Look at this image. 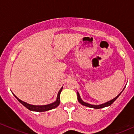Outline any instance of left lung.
<instances>
[{
  "mask_svg": "<svg viewBox=\"0 0 134 134\" xmlns=\"http://www.w3.org/2000/svg\"><path fill=\"white\" fill-rule=\"evenodd\" d=\"M122 91V92H123ZM121 92L120 93V94H119V95L117 96L116 97H115V98H114V99H112V100L108 101V102H106L105 103L103 104H101V105H91V104H89V103H85L82 100V99H81V98H80V94H79L78 92L77 93V94H78V100L79 102L81 104V105H84V106H86V107H90V108H96V109H99V108H104V107H108L110 106V105H112V103H113L114 101L116 100L117 98H118V97L119 96V95H120L121 94Z\"/></svg>",
  "mask_w": 134,
  "mask_h": 134,
  "instance_id": "1",
  "label": "left lung"
}]
</instances>
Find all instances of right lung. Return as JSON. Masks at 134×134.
I'll list each match as a JSON object with an SVG mask.
<instances>
[{
  "label": "right lung",
  "instance_id": "add662e5",
  "mask_svg": "<svg viewBox=\"0 0 134 134\" xmlns=\"http://www.w3.org/2000/svg\"><path fill=\"white\" fill-rule=\"evenodd\" d=\"M63 87H62L61 89L59 91L57 95V99H56V101L52 103L49 104V105H30V104H28L27 103L24 102V101L20 100V99H19L15 94H13V95L15 96V98L18 99V101H19L20 103H22V105L24 107L27 108V109L30 110L31 111H36V112H45V111L50 110L53 109V108L57 107L60 103V94L61 93L62 91Z\"/></svg>",
  "mask_w": 134,
  "mask_h": 134
}]
</instances>
